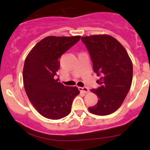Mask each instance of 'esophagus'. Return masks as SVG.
Segmentation results:
<instances>
[{
    "label": "esophagus",
    "instance_id": "obj_1",
    "mask_svg": "<svg viewBox=\"0 0 150 150\" xmlns=\"http://www.w3.org/2000/svg\"><path fill=\"white\" fill-rule=\"evenodd\" d=\"M79 89L80 91H83V92L85 93L89 92V90L87 87H79Z\"/></svg>",
    "mask_w": 150,
    "mask_h": 150
}]
</instances>
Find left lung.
I'll return each instance as SVG.
<instances>
[{
  "instance_id": "1",
  "label": "left lung",
  "mask_w": 150,
  "mask_h": 150,
  "mask_svg": "<svg viewBox=\"0 0 150 150\" xmlns=\"http://www.w3.org/2000/svg\"><path fill=\"white\" fill-rule=\"evenodd\" d=\"M93 62V71L101 76L100 86L91 90L98 98L91 113L105 116L116 112L127 96L133 79V63L125 47L107 34L81 37Z\"/></svg>"
}]
</instances>
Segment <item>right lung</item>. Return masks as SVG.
I'll use <instances>...</instances> for the list:
<instances>
[{"instance_id": "obj_1", "label": "right lung", "mask_w": 150, "mask_h": 150, "mask_svg": "<svg viewBox=\"0 0 150 150\" xmlns=\"http://www.w3.org/2000/svg\"><path fill=\"white\" fill-rule=\"evenodd\" d=\"M80 38V36H47L26 56L23 69L24 89L33 107L47 119L57 120L67 116L73 100L80 93L77 87L64 86L55 77L62 54Z\"/></svg>"}]
</instances>
